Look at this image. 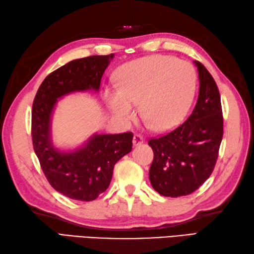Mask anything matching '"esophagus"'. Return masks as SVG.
Wrapping results in <instances>:
<instances>
[{"label": "esophagus", "instance_id": "esophagus-1", "mask_svg": "<svg viewBox=\"0 0 254 254\" xmlns=\"http://www.w3.org/2000/svg\"><path fill=\"white\" fill-rule=\"evenodd\" d=\"M143 141H144V139H143V137L141 136V134L136 133L133 136V139H132L133 146H139V144H141Z\"/></svg>", "mask_w": 254, "mask_h": 254}]
</instances>
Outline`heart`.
Listing matches in <instances>:
<instances>
[{
    "instance_id": "b5f03b06",
    "label": "heart",
    "mask_w": 254,
    "mask_h": 254,
    "mask_svg": "<svg viewBox=\"0 0 254 254\" xmlns=\"http://www.w3.org/2000/svg\"><path fill=\"white\" fill-rule=\"evenodd\" d=\"M117 85L106 87L107 107L123 124L140 113L154 130L165 131L183 121L195 95L197 75L194 66L171 56L152 55L123 64Z\"/></svg>"
}]
</instances>
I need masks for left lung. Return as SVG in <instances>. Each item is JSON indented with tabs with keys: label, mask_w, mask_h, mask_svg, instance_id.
Here are the masks:
<instances>
[{
	"label": "left lung",
	"mask_w": 254,
	"mask_h": 254,
	"mask_svg": "<svg viewBox=\"0 0 254 254\" xmlns=\"http://www.w3.org/2000/svg\"><path fill=\"white\" fill-rule=\"evenodd\" d=\"M194 62L199 93L192 114L174 130L148 142L154 154L150 182L160 195L169 197L192 194L210 177L224 134L218 87L208 70Z\"/></svg>",
	"instance_id": "1"
}]
</instances>
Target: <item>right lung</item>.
I'll return each mask as SVG.
<instances>
[{
  "instance_id": "1",
  "label": "right lung",
  "mask_w": 254,
  "mask_h": 254,
  "mask_svg": "<svg viewBox=\"0 0 254 254\" xmlns=\"http://www.w3.org/2000/svg\"><path fill=\"white\" fill-rule=\"evenodd\" d=\"M114 55L91 56L70 61L51 72L36 93L32 110V138L36 156L50 185L75 200L90 201L105 192L114 165L131 151L132 132L94 134L83 147L62 152L51 142V113L61 96L72 92L98 91Z\"/></svg>"
}]
</instances>
